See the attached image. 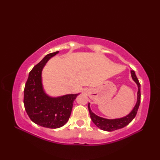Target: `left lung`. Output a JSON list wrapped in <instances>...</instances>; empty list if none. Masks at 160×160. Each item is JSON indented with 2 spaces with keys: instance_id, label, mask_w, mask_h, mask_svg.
Masks as SVG:
<instances>
[{
  "instance_id": "left-lung-1",
  "label": "left lung",
  "mask_w": 160,
  "mask_h": 160,
  "mask_svg": "<svg viewBox=\"0 0 160 160\" xmlns=\"http://www.w3.org/2000/svg\"><path fill=\"white\" fill-rule=\"evenodd\" d=\"M131 74L132 79L133 80L134 82L136 83L138 85V98H137V102L135 104V107L132 108V110L127 115L120 118H116V119H107L98 116L94 113H93L90 108V103L88 104V108H89V111L90 114V117L91 118V120L93 121V123L96 124L97 127L102 129L103 131H113L115 130H118L122 128H124L126 126L128 125L130 122L133 120L135 115L137 114V112L138 110L139 106L140 104V84L139 82V80L138 78L135 75L134 71H131Z\"/></svg>"
}]
</instances>
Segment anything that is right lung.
<instances>
[{"instance_id":"obj_1","label":"right lung","mask_w":160,"mask_h":160,"mask_svg":"<svg viewBox=\"0 0 160 160\" xmlns=\"http://www.w3.org/2000/svg\"><path fill=\"white\" fill-rule=\"evenodd\" d=\"M59 52L47 54L29 73L24 89V105L31 120L41 127L58 128L69 120L73 101L80 93L52 97L44 90L42 71L48 60Z\"/></svg>"}]
</instances>
